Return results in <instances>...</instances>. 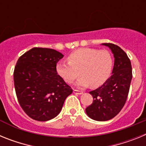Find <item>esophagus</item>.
I'll use <instances>...</instances> for the list:
<instances>
[{
  "instance_id": "obj_1",
  "label": "esophagus",
  "mask_w": 146,
  "mask_h": 146,
  "mask_svg": "<svg viewBox=\"0 0 146 146\" xmlns=\"http://www.w3.org/2000/svg\"><path fill=\"white\" fill-rule=\"evenodd\" d=\"M73 92H74V94H78V95H81V94H82V91H78V90H74V91H73Z\"/></svg>"
}]
</instances>
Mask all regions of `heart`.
<instances>
[{
  "label": "heart",
  "mask_w": 146,
  "mask_h": 146,
  "mask_svg": "<svg viewBox=\"0 0 146 146\" xmlns=\"http://www.w3.org/2000/svg\"><path fill=\"white\" fill-rule=\"evenodd\" d=\"M67 60L68 64L56 65L57 74L67 83H72L80 73L82 75L76 82L79 88L101 86L110 77L113 66V56L106 50L78 49L69 54Z\"/></svg>",
  "instance_id": "heart-1"
}]
</instances>
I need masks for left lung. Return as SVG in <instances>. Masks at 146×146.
<instances>
[{"instance_id":"8db88e82","label":"left lung","mask_w":146,"mask_h":146,"mask_svg":"<svg viewBox=\"0 0 146 146\" xmlns=\"http://www.w3.org/2000/svg\"><path fill=\"white\" fill-rule=\"evenodd\" d=\"M102 45L108 47L113 54L114 66L111 77L99 88L90 91L94 101L86 109L89 118L105 121L114 118L124 106L132 78L131 61L120 47L110 43Z\"/></svg>"}]
</instances>
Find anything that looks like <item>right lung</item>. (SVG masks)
<instances>
[{
  "label": "right lung",
  "instance_id": "obj_1",
  "mask_svg": "<svg viewBox=\"0 0 146 146\" xmlns=\"http://www.w3.org/2000/svg\"><path fill=\"white\" fill-rule=\"evenodd\" d=\"M63 57L53 49L34 47L17 62L14 72L17 97L23 110L33 120L47 121L55 118L72 93L56 72V64Z\"/></svg>",
  "mask_w": 146,
  "mask_h": 146
}]
</instances>
